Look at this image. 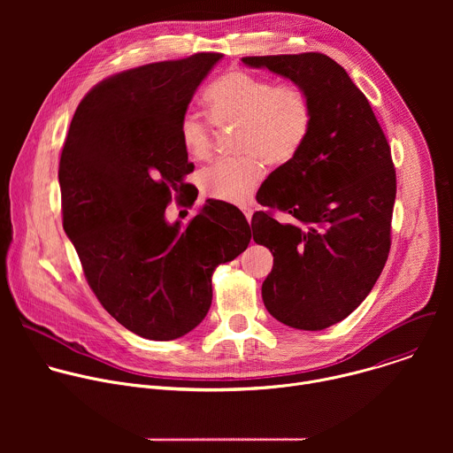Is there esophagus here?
<instances>
[{"label":"esophagus","instance_id":"34e87169","mask_svg":"<svg viewBox=\"0 0 453 453\" xmlns=\"http://www.w3.org/2000/svg\"><path fill=\"white\" fill-rule=\"evenodd\" d=\"M242 213H243V215H245V219L250 222V219H252V213H254V206H252L250 203L243 204V206H242Z\"/></svg>","mask_w":453,"mask_h":453}]
</instances>
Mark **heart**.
I'll return each instance as SVG.
<instances>
[{"instance_id":"b5f03b06","label":"heart","mask_w":453,"mask_h":453,"mask_svg":"<svg viewBox=\"0 0 453 453\" xmlns=\"http://www.w3.org/2000/svg\"><path fill=\"white\" fill-rule=\"evenodd\" d=\"M204 104L217 125L240 127L236 149L245 156L220 159L199 175L204 196L229 204L249 201L264 179V161L280 166L296 157L313 119L311 100L304 89L278 86L240 70L220 75L206 89ZM179 138L193 159L204 161L213 152L211 125L199 114H182Z\"/></svg>"}]
</instances>
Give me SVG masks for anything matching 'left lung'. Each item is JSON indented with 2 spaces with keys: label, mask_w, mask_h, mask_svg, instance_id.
I'll use <instances>...</instances> for the list:
<instances>
[{
  "label": "left lung",
  "mask_w": 453,
  "mask_h": 453,
  "mask_svg": "<svg viewBox=\"0 0 453 453\" xmlns=\"http://www.w3.org/2000/svg\"><path fill=\"white\" fill-rule=\"evenodd\" d=\"M242 62L292 81L311 100L304 145L256 196L283 220L256 211L250 227L254 242L274 256L262 285L269 313L296 330H325L367 297L389 256L396 199L391 147L364 93L328 55Z\"/></svg>",
  "instance_id": "obj_1"
}]
</instances>
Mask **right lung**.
Returning a JSON list of instances; mask_svg holds the SVG:
<instances>
[{
  "mask_svg": "<svg viewBox=\"0 0 453 453\" xmlns=\"http://www.w3.org/2000/svg\"><path fill=\"white\" fill-rule=\"evenodd\" d=\"M220 58L196 53L102 81L79 104L60 154L62 226L86 280L121 326L149 341L199 326L213 271L250 242L242 211L222 201L206 203L186 227L165 217L196 168L179 121Z\"/></svg>",
  "mask_w": 453,
  "mask_h": 453,
  "instance_id": "add662e5",
  "label": "right lung"
}]
</instances>
